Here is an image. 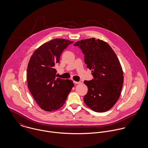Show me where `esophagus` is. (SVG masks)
I'll return each instance as SVG.
<instances>
[{"label": "esophagus", "instance_id": "esophagus-1", "mask_svg": "<svg viewBox=\"0 0 148 148\" xmlns=\"http://www.w3.org/2000/svg\"><path fill=\"white\" fill-rule=\"evenodd\" d=\"M74 83H75V84H81V82L79 81V82H76V81H74Z\"/></svg>", "mask_w": 148, "mask_h": 148}]
</instances>
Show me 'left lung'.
<instances>
[{
  "instance_id": "8db88e82",
  "label": "left lung",
  "mask_w": 148,
  "mask_h": 148,
  "mask_svg": "<svg viewBox=\"0 0 148 148\" xmlns=\"http://www.w3.org/2000/svg\"><path fill=\"white\" fill-rule=\"evenodd\" d=\"M84 54V63L91 70L93 79L84 81L88 91L85 104L97 112L110 110L120 95L123 84L122 67L114 51L107 42L91 38L76 42Z\"/></svg>"
}]
</instances>
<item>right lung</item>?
I'll return each instance as SVG.
<instances>
[{
	"instance_id": "right-lung-1",
	"label": "right lung",
	"mask_w": 148,
	"mask_h": 148,
	"mask_svg": "<svg viewBox=\"0 0 148 148\" xmlns=\"http://www.w3.org/2000/svg\"><path fill=\"white\" fill-rule=\"evenodd\" d=\"M73 42L63 38L53 39L36 50L29 61L27 73L28 88L40 107L46 111L62 107L74 86L70 80L57 78L54 68L62 51Z\"/></svg>"
}]
</instances>
